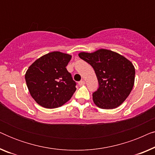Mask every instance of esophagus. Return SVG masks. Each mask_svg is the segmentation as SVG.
Returning a JSON list of instances; mask_svg holds the SVG:
<instances>
[{"label":"esophagus","instance_id":"1","mask_svg":"<svg viewBox=\"0 0 155 155\" xmlns=\"http://www.w3.org/2000/svg\"><path fill=\"white\" fill-rule=\"evenodd\" d=\"M85 84V82L84 81V80H81V81H80L78 82V84H79L80 86H82V85H84V84Z\"/></svg>","mask_w":155,"mask_h":155}]
</instances>
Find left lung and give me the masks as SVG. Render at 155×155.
<instances>
[{
    "mask_svg": "<svg viewBox=\"0 0 155 155\" xmlns=\"http://www.w3.org/2000/svg\"><path fill=\"white\" fill-rule=\"evenodd\" d=\"M78 56L92 65L98 80L99 89L92 94L95 105L104 109L121 105L134 85L133 63L122 55L105 48L92 53L80 52Z\"/></svg>",
    "mask_w": 155,
    "mask_h": 155,
    "instance_id": "1",
    "label": "left lung"
}]
</instances>
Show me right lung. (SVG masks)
Returning a JSON list of instances; mask_svg holds the SVG:
<instances>
[{
    "instance_id": "1",
    "label": "right lung",
    "mask_w": 155,
    "mask_h": 155,
    "mask_svg": "<svg viewBox=\"0 0 155 155\" xmlns=\"http://www.w3.org/2000/svg\"><path fill=\"white\" fill-rule=\"evenodd\" d=\"M71 55L61 51L48 53L28 68L25 80L31 97L46 109L61 107L71 99L76 83L66 67Z\"/></svg>"
}]
</instances>
